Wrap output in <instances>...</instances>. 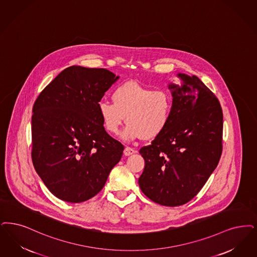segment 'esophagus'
Instances as JSON below:
<instances>
[{
  "label": "esophagus",
  "instance_id": "obj_1",
  "mask_svg": "<svg viewBox=\"0 0 257 257\" xmlns=\"http://www.w3.org/2000/svg\"><path fill=\"white\" fill-rule=\"evenodd\" d=\"M135 153H137V151L133 149V148H131V147H129V146H127V147H125V149H124L123 154L125 156H130V155L135 154Z\"/></svg>",
  "mask_w": 257,
  "mask_h": 257
}]
</instances>
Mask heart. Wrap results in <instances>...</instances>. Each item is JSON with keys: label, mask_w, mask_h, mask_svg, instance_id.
Returning a JSON list of instances; mask_svg holds the SVG:
<instances>
[{"label": "heart", "mask_w": 257, "mask_h": 257, "mask_svg": "<svg viewBox=\"0 0 257 257\" xmlns=\"http://www.w3.org/2000/svg\"><path fill=\"white\" fill-rule=\"evenodd\" d=\"M112 101L98 104L103 126L108 133L116 135L126 120L122 137L127 141H150L161 136L170 123L174 104L169 91L154 90L135 81L114 88Z\"/></svg>", "instance_id": "heart-1"}]
</instances>
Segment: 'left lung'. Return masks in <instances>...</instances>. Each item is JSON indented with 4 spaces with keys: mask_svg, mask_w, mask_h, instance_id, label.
Masks as SVG:
<instances>
[{
    "mask_svg": "<svg viewBox=\"0 0 257 257\" xmlns=\"http://www.w3.org/2000/svg\"><path fill=\"white\" fill-rule=\"evenodd\" d=\"M171 84L173 112L164 133L141 148L145 161L139 185L150 200L185 205L205 185L223 150V112L215 94L197 76L179 73Z\"/></svg>",
    "mask_w": 257,
    "mask_h": 257,
    "instance_id": "1",
    "label": "left lung"
}]
</instances>
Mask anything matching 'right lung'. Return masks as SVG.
<instances>
[{
	"instance_id": "right-lung-1",
	"label": "right lung",
	"mask_w": 257,
	"mask_h": 257,
	"mask_svg": "<svg viewBox=\"0 0 257 257\" xmlns=\"http://www.w3.org/2000/svg\"><path fill=\"white\" fill-rule=\"evenodd\" d=\"M118 79L106 69L72 66L36 98L31 116V159L53 195L81 203L96 195L123 153L105 131L98 104Z\"/></svg>"
}]
</instances>
